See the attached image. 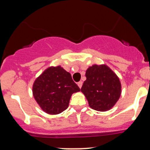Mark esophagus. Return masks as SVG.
<instances>
[{"mask_svg": "<svg viewBox=\"0 0 150 150\" xmlns=\"http://www.w3.org/2000/svg\"><path fill=\"white\" fill-rule=\"evenodd\" d=\"M82 81H79V82H78V86H79V87L80 88V89H81V86H82Z\"/></svg>", "mask_w": 150, "mask_h": 150, "instance_id": "34e87169", "label": "esophagus"}]
</instances>
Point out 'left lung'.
<instances>
[{
    "label": "left lung",
    "instance_id": "1",
    "mask_svg": "<svg viewBox=\"0 0 150 150\" xmlns=\"http://www.w3.org/2000/svg\"><path fill=\"white\" fill-rule=\"evenodd\" d=\"M86 81L81 91L91 108L107 111L121 96V85L116 74L106 65H93L86 71Z\"/></svg>",
    "mask_w": 150,
    "mask_h": 150
}]
</instances>
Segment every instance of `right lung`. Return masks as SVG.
Masks as SVG:
<instances>
[{
    "label": "right lung",
    "mask_w": 150,
    "mask_h": 150,
    "mask_svg": "<svg viewBox=\"0 0 150 150\" xmlns=\"http://www.w3.org/2000/svg\"><path fill=\"white\" fill-rule=\"evenodd\" d=\"M79 91L71 74L61 66L46 69L36 79L32 87L33 96L40 107L51 115L67 109L72 94Z\"/></svg>",
    "instance_id": "obj_1"
}]
</instances>
